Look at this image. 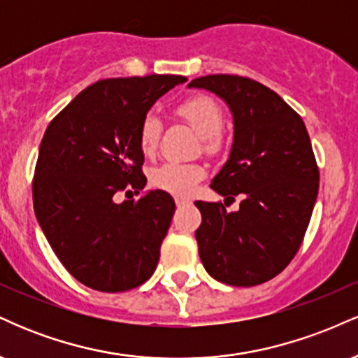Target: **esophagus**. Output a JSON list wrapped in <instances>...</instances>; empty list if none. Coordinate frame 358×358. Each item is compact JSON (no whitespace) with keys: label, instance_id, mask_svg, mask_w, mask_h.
I'll list each match as a JSON object with an SVG mask.
<instances>
[{"label":"esophagus","instance_id":"obj_1","mask_svg":"<svg viewBox=\"0 0 358 358\" xmlns=\"http://www.w3.org/2000/svg\"><path fill=\"white\" fill-rule=\"evenodd\" d=\"M175 202H176V207H183V205L188 203V200L183 199V196H176Z\"/></svg>","mask_w":358,"mask_h":358}]
</instances>
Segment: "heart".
Here are the masks:
<instances>
[{"mask_svg": "<svg viewBox=\"0 0 358 358\" xmlns=\"http://www.w3.org/2000/svg\"><path fill=\"white\" fill-rule=\"evenodd\" d=\"M176 116L202 138L203 150L208 153H217L224 145L222 138V124H224V110L213 97L207 94H196L187 97L175 108ZM162 136V121L153 114L143 117L138 129V143L141 153L153 156ZM203 168L196 163H176L170 162L158 166L151 175V182L159 190L173 193L178 196L190 195L195 185L202 180Z\"/></svg>", "mask_w": 358, "mask_h": 358, "instance_id": "heart-1", "label": "heart"}]
</instances>
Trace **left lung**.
Returning <instances> with one entry per match:
<instances>
[{
    "instance_id": "1",
    "label": "left lung",
    "mask_w": 358,
    "mask_h": 358,
    "mask_svg": "<svg viewBox=\"0 0 358 358\" xmlns=\"http://www.w3.org/2000/svg\"><path fill=\"white\" fill-rule=\"evenodd\" d=\"M190 87L215 92L234 114L231 158L210 185L225 202H195L200 259L217 281L261 285L293 261L313 213L320 170L306 126L274 90L249 77L215 73ZM237 194L240 210L227 213Z\"/></svg>"
}]
</instances>
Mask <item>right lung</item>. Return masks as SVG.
Segmentation results:
<instances>
[{
  "label": "right lung",
  "mask_w": 358,
  "mask_h": 358,
  "mask_svg": "<svg viewBox=\"0 0 358 358\" xmlns=\"http://www.w3.org/2000/svg\"><path fill=\"white\" fill-rule=\"evenodd\" d=\"M182 76L104 79L84 89L52 119L36 159V220L64 268L102 293L138 287L155 273L175 202L141 192L145 155L138 129L158 97ZM140 193L117 204L119 192Z\"/></svg>",
  "instance_id": "obj_1"
}]
</instances>
